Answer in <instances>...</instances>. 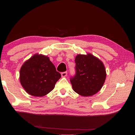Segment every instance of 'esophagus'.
Masks as SVG:
<instances>
[{
    "instance_id": "1",
    "label": "esophagus",
    "mask_w": 135,
    "mask_h": 135,
    "mask_svg": "<svg viewBox=\"0 0 135 135\" xmlns=\"http://www.w3.org/2000/svg\"><path fill=\"white\" fill-rule=\"evenodd\" d=\"M61 75L62 77H65L67 75V72H63L61 73Z\"/></svg>"
}]
</instances>
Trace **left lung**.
I'll list each match as a JSON object with an SVG mask.
<instances>
[{"mask_svg":"<svg viewBox=\"0 0 135 135\" xmlns=\"http://www.w3.org/2000/svg\"><path fill=\"white\" fill-rule=\"evenodd\" d=\"M75 61L76 75L70 79L73 90L82 96L94 95L104 84L106 71L104 64L90 53L78 54Z\"/></svg>","mask_w":135,"mask_h":135,"instance_id":"left-lung-1","label":"left lung"}]
</instances>
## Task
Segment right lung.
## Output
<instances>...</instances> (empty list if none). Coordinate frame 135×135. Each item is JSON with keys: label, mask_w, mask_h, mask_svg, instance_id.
Listing matches in <instances>:
<instances>
[{"label": "right lung", "mask_w": 135, "mask_h": 135, "mask_svg": "<svg viewBox=\"0 0 135 135\" xmlns=\"http://www.w3.org/2000/svg\"><path fill=\"white\" fill-rule=\"evenodd\" d=\"M61 78L49 57L38 53L27 60L20 71L22 88L31 96L42 97L50 93Z\"/></svg>", "instance_id": "obj_1"}]
</instances>
